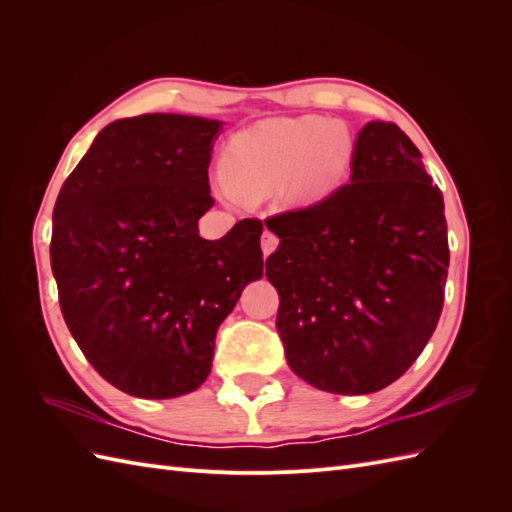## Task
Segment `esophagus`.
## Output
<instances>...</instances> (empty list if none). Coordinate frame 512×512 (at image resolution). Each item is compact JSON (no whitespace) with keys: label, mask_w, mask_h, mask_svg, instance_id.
<instances>
[{"label":"esophagus","mask_w":512,"mask_h":512,"mask_svg":"<svg viewBox=\"0 0 512 512\" xmlns=\"http://www.w3.org/2000/svg\"><path fill=\"white\" fill-rule=\"evenodd\" d=\"M277 243H280V239H277L271 230H265V235H262V241H260V247H262V254L269 256L271 252H275Z\"/></svg>","instance_id":"34e87169"}]
</instances>
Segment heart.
Wrapping results in <instances>:
<instances>
[{
  "mask_svg": "<svg viewBox=\"0 0 512 512\" xmlns=\"http://www.w3.org/2000/svg\"><path fill=\"white\" fill-rule=\"evenodd\" d=\"M352 153L354 138L342 121L320 115L258 121L226 143L220 192L256 198L280 185L288 205H316L344 183Z\"/></svg>",
  "mask_w": 512,
  "mask_h": 512,
  "instance_id": "b5f03b06",
  "label": "heart"
}]
</instances>
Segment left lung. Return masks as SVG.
Segmentation results:
<instances>
[{"instance_id": "1", "label": "left lung", "mask_w": 512, "mask_h": 512, "mask_svg": "<svg viewBox=\"0 0 512 512\" xmlns=\"http://www.w3.org/2000/svg\"><path fill=\"white\" fill-rule=\"evenodd\" d=\"M350 181L305 209L273 215L267 280L290 369L337 395H365L408 371L444 305V200L421 151L391 121L356 136Z\"/></svg>"}]
</instances>
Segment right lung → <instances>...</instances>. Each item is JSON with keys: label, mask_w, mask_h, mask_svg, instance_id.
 <instances>
[{"label": "right lung", "mask_w": 512, "mask_h": 512, "mask_svg": "<svg viewBox=\"0 0 512 512\" xmlns=\"http://www.w3.org/2000/svg\"><path fill=\"white\" fill-rule=\"evenodd\" d=\"M222 121L153 113L108 123L53 209L51 269L85 359L115 389L170 399L211 371L215 333L262 277L260 220L198 235Z\"/></svg>", "instance_id": "right-lung-1"}]
</instances>
